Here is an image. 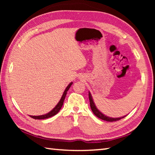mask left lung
<instances>
[{
  "label": "left lung",
  "instance_id": "1",
  "mask_svg": "<svg viewBox=\"0 0 155 155\" xmlns=\"http://www.w3.org/2000/svg\"><path fill=\"white\" fill-rule=\"evenodd\" d=\"M89 99H90V107H91V111H92V112L94 113V114L100 119L105 120V121H107V122H115V121H117V120H120L122 118H124V117L127 116V115H124V116L120 117H111L107 116V115H105L104 114H103V113H102L98 108H97L95 103H94L92 96H91L90 91H89Z\"/></svg>",
  "mask_w": 155,
  "mask_h": 155
}]
</instances>
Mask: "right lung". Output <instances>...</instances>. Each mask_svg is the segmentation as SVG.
I'll return each instance as SVG.
<instances>
[{"label":"right lung","mask_w":155,"mask_h":155,"mask_svg":"<svg viewBox=\"0 0 155 155\" xmlns=\"http://www.w3.org/2000/svg\"><path fill=\"white\" fill-rule=\"evenodd\" d=\"M73 82H71L69 83V85H68L66 88L65 89V90L64 91V93L62 94V96L61 99H60V101H59V103L57 104V105L54 107L53 109H52L51 111H49L48 113H47L46 114H44V115H29L31 117H32L33 119H35V120H43V119H46V118H49V117H51L52 116H54V115H56L57 113H58L60 109H61V107L63 106V104H64V101L65 100V96H66L68 91L69 90L70 87H71V85H72Z\"/></svg>","instance_id":"add662e5"}]
</instances>
